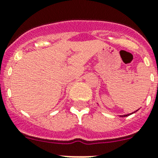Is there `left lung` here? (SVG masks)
I'll use <instances>...</instances> for the list:
<instances>
[{
    "label": "left lung",
    "instance_id": "obj_1",
    "mask_svg": "<svg viewBox=\"0 0 158 158\" xmlns=\"http://www.w3.org/2000/svg\"><path fill=\"white\" fill-rule=\"evenodd\" d=\"M138 110H139V109H138ZM138 110H135V111L132 112V113H131V114H123V115H120V117H126V116H128V115H130V114H133V113H135V112H136V111H137Z\"/></svg>",
    "mask_w": 158,
    "mask_h": 158
}]
</instances>
